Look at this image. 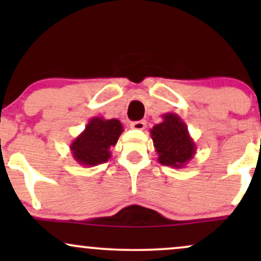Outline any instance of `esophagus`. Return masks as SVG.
<instances>
[{"mask_svg":"<svg viewBox=\"0 0 261 261\" xmlns=\"http://www.w3.org/2000/svg\"><path fill=\"white\" fill-rule=\"evenodd\" d=\"M131 128H135V130H143L146 127V121L140 120V121H134L130 124Z\"/></svg>","mask_w":261,"mask_h":261,"instance_id":"1","label":"esophagus"}]
</instances>
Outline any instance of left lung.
<instances>
[{"instance_id": "obj_1", "label": "left lung", "mask_w": 261, "mask_h": 261, "mask_svg": "<svg viewBox=\"0 0 261 261\" xmlns=\"http://www.w3.org/2000/svg\"><path fill=\"white\" fill-rule=\"evenodd\" d=\"M163 121L151 128V137L158 162L172 168H184L196 153V145L188 126L174 113L162 115Z\"/></svg>"}]
</instances>
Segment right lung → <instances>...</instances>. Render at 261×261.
Masks as SVG:
<instances>
[{
    "instance_id": "add662e5",
    "label": "right lung",
    "mask_w": 261,
    "mask_h": 261,
    "mask_svg": "<svg viewBox=\"0 0 261 261\" xmlns=\"http://www.w3.org/2000/svg\"><path fill=\"white\" fill-rule=\"evenodd\" d=\"M122 131L118 119L92 118L70 145L71 154L81 166L94 167L106 163L112 157L110 148L116 145Z\"/></svg>"
}]
</instances>
